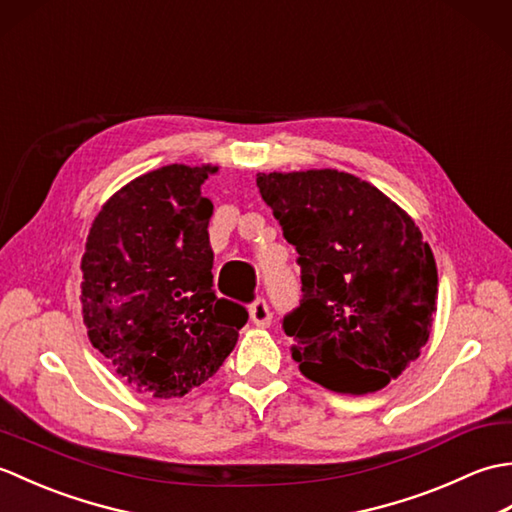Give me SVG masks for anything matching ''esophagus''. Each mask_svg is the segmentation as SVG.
I'll return each instance as SVG.
<instances>
[{"label":"esophagus","mask_w":512,"mask_h":512,"mask_svg":"<svg viewBox=\"0 0 512 512\" xmlns=\"http://www.w3.org/2000/svg\"><path fill=\"white\" fill-rule=\"evenodd\" d=\"M248 314H250V321H253L257 328H266V325L270 323V319H273V317H270L268 303L264 299H257L253 306H250Z\"/></svg>","instance_id":"34e87169"}]
</instances>
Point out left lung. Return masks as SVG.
Returning <instances> with one entry per match:
<instances>
[{
    "instance_id": "left-lung-1",
    "label": "left lung",
    "mask_w": 512,
    "mask_h": 512,
    "mask_svg": "<svg viewBox=\"0 0 512 512\" xmlns=\"http://www.w3.org/2000/svg\"><path fill=\"white\" fill-rule=\"evenodd\" d=\"M301 266V306L284 319L301 374L336 394L387 387L431 334L438 268L411 215L336 169L257 173Z\"/></svg>"
}]
</instances>
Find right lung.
I'll use <instances>...</instances> for the list:
<instances>
[{
	"label": "right lung",
	"mask_w": 512,
	"mask_h": 512,
	"mask_svg": "<svg viewBox=\"0 0 512 512\" xmlns=\"http://www.w3.org/2000/svg\"><path fill=\"white\" fill-rule=\"evenodd\" d=\"M217 167L167 165L103 204L81 257V314L90 343L140 394L182 398L233 352L248 314L213 290L200 187Z\"/></svg>",
	"instance_id": "obj_1"
}]
</instances>
